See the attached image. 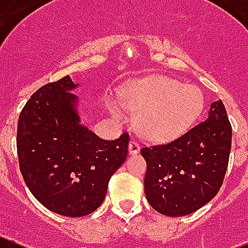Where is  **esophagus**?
Returning <instances> with one entry per match:
<instances>
[{"label": "esophagus", "mask_w": 248, "mask_h": 248, "mask_svg": "<svg viewBox=\"0 0 248 248\" xmlns=\"http://www.w3.org/2000/svg\"><path fill=\"white\" fill-rule=\"evenodd\" d=\"M128 149L131 155H137L138 152H140V143H138L136 140H132L131 142H129Z\"/></svg>", "instance_id": "esophagus-1"}]
</instances>
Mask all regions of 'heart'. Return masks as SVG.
Listing matches in <instances>:
<instances>
[{
	"mask_svg": "<svg viewBox=\"0 0 248 248\" xmlns=\"http://www.w3.org/2000/svg\"><path fill=\"white\" fill-rule=\"evenodd\" d=\"M122 105L137 111L136 124L140 132L155 140L178 137L196 120L204 106V96L195 85L166 77L147 78L133 82L124 93ZM116 119L126 113L120 106L111 108Z\"/></svg>",
	"mask_w": 248,
	"mask_h": 248,
	"instance_id": "1",
	"label": "heart"
}]
</instances>
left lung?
I'll return each instance as SVG.
<instances>
[{
    "mask_svg": "<svg viewBox=\"0 0 248 248\" xmlns=\"http://www.w3.org/2000/svg\"><path fill=\"white\" fill-rule=\"evenodd\" d=\"M232 127L221 100L214 101L206 120L178 138L144 146L146 198L167 216L194 213L221 188L229 166Z\"/></svg>",
    "mask_w": 248,
    "mask_h": 248,
    "instance_id": "1",
    "label": "left lung"
}]
</instances>
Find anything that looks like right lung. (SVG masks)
Returning <instances> with one entry per match:
<instances>
[{
  "mask_svg": "<svg viewBox=\"0 0 248 248\" xmlns=\"http://www.w3.org/2000/svg\"><path fill=\"white\" fill-rule=\"evenodd\" d=\"M69 75L38 89L19 113L17 155L31 193L53 213L85 216L102 204L128 152L129 135L97 137L80 119Z\"/></svg>",
  "mask_w": 248,
  "mask_h": 248,
  "instance_id": "right-lung-1",
  "label": "right lung"
}]
</instances>
